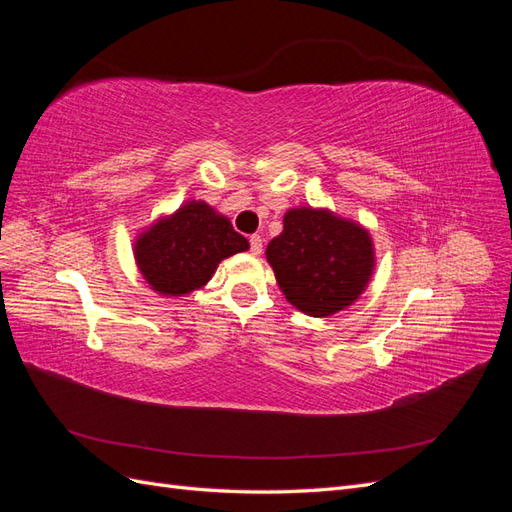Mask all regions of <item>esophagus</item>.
<instances>
[{
	"mask_svg": "<svg viewBox=\"0 0 512 512\" xmlns=\"http://www.w3.org/2000/svg\"><path fill=\"white\" fill-rule=\"evenodd\" d=\"M250 252H252L254 256H258V254L262 252V237H260V235H252V237H250Z\"/></svg>",
	"mask_w": 512,
	"mask_h": 512,
	"instance_id": "1",
	"label": "esophagus"
}]
</instances>
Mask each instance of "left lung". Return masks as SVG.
<instances>
[{"label":"left lung","mask_w":512,"mask_h":512,"mask_svg":"<svg viewBox=\"0 0 512 512\" xmlns=\"http://www.w3.org/2000/svg\"><path fill=\"white\" fill-rule=\"evenodd\" d=\"M267 260L288 303L324 318L359 299L374 271V245L359 224L327 209L301 207L284 215Z\"/></svg>","instance_id":"1"}]
</instances>
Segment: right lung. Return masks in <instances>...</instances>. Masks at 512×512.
Instances as JSON below:
<instances>
[{
	"label": "right lung",
	"instance_id": "add662e5",
	"mask_svg": "<svg viewBox=\"0 0 512 512\" xmlns=\"http://www.w3.org/2000/svg\"><path fill=\"white\" fill-rule=\"evenodd\" d=\"M247 247L228 218L203 200H192L143 232L134 243V258L153 290L181 297L205 286L224 258Z\"/></svg>",
	"mask_w": 512,
	"mask_h": 512
}]
</instances>
